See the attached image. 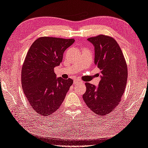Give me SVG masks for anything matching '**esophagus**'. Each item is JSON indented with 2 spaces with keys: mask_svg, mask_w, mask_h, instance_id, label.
I'll return each mask as SVG.
<instances>
[{
  "mask_svg": "<svg viewBox=\"0 0 148 148\" xmlns=\"http://www.w3.org/2000/svg\"><path fill=\"white\" fill-rule=\"evenodd\" d=\"M74 83L75 84H83V82H82V81L79 80V79H74Z\"/></svg>",
  "mask_w": 148,
  "mask_h": 148,
  "instance_id": "esophagus-1",
  "label": "esophagus"
}]
</instances>
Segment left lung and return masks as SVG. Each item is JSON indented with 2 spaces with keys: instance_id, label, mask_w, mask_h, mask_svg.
Masks as SVG:
<instances>
[{
  "instance_id": "obj_1",
  "label": "left lung",
  "mask_w": 148,
  "mask_h": 148,
  "mask_svg": "<svg viewBox=\"0 0 148 148\" xmlns=\"http://www.w3.org/2000/svg\"><path fill=\"white\" fill-rule=\"evenodd\" d=\"M95 47V64L100 70L98 86L86 82L82 98L88 107L99 115L117 106L127 80V66L119 44L113 38L99 35L87 39Z\"/></svg>"
}]
</instances>
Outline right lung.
<instances>
[{
    "label": "right lung",
    "instance_id": "add662e5",
    "mask_svg": "<svg viewBox=\"0 0 148 148\" xmlns=\"http://www.w3.org/2000/svg\"><path fill=\"white\" fill-rule=\"evenodd\" d=\"M74 42L73 38L44 36L29 48L22 67L21 83L34 112L50 115L62 103L73 80L57 77L54 68L59 66L65 50Z\"/></svg>",
    "mask_w": 148,
    "mask_h": 148
}]
</instances>
